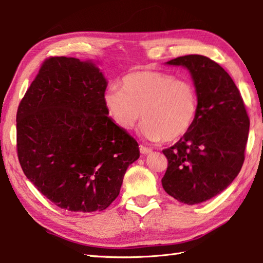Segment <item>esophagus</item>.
Here are the masks:
<instances>
[{
	"instance_id": "34e87169",
	"label": "esophagus",
	"mask_w": 263,
	"mask_h": 263,
	"mask_svg": "<svg viewBox=\"0 0 263 263\" xmlns=\"http://www.w3.org/2000/svg\"><path fill=\"white\" fill-rule=\"evenodd\" d=\"M139 149H140L141 154H148V153L152 152L151 148H148V147H146V146H142V145L139 146Z\"/></svg>"
}]
</instances>
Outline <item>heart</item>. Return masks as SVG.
Segmentation results:
<instances>
[{"label": "heart", "mask_w": 263, "mask_h": 263, "mask_svg": "<svg viewBox=\"0 0 263 263\" xmlns=\"http://www.w3.org/2000/svg\"><path fill=\"white\" fill-rule=\"evenodd\" d=\"M103 103L112 123L123 131L133 130L142 117V136L154 142L180 139L192 128L199 112L192 82L153 70L124 76L119 89L104 93Z\"/></svg>", "instance_id": "heart-1"}]
</instances>
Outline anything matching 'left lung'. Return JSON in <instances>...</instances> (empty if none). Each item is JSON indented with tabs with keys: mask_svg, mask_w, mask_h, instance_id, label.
Masks as SVG:
<instances>
[{
	"mask_svg": "<svg viewBox=\"0 0 263 263\" xmlns=\"http://www.w3.org/2000/svg\"><path fill=\"white\" fill-rule=\"evenodd\" d=\"M166 64L187 68L198 92L199 112L192 128L162 151L168 159L162 186L180 202L201 203L226 190L239 174L250 118L239 89L216 62L186 55Z\"/></svg>",
	"mask_w": 263,
	"mask_h": 263,
	"instance_id": "1",
	"label": "left lung"
}]
</instances>
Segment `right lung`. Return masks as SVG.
<instances>
[{"mask_svg":"<svg viewBox=\"0 0 263 263\" xmlns=\"http://www.w3.org/2000/svg\"><path fill=\"white\" fill-rule=\"evenodd\" d=\"M106 88L92 62L48 57L19 103V163L37 191L65 211L108 208L140 155L135 138L108 117Z\"/></svg>","mask_w":263,"mask_h":263,"instance_id":"obj_1","label":"right lung"}]
</instances>
